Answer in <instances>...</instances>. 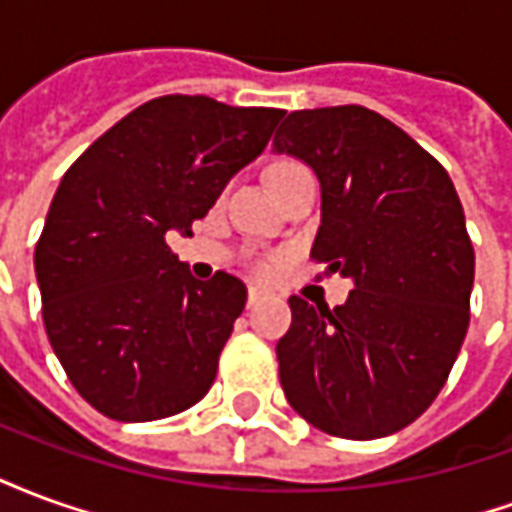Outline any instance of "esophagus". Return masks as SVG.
<instances>
[{"label": "esophagus", "instance_id": "esophagus-1", "mask_svg": "<svg viewBox=\"0 0 512 512\" xmlns=\"http://www.w3.org/2000/svg\"><path fill=\"white\" fill-rule=\"evenodd\" d=\"M266 299H268V293L260 288H249V293H246V304H249V307H255V304H260V301H266Z\"/></svg>", "mask_w": 512, "mask_h": 512}]
</instances>
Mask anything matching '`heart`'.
<instances>
[{"mask_svg": "<svg viewBox=\"0 0 512 512\" xmlns=\"http://www.w3.org/2000/svg\"><path fill=\"white\" fill-rule=\"evenodd\" d=\"M279 167H285V164H279ZM257 274H263V277H266L268 271H271V266H268V263H257Z\"/></svg>", "mask_w": 512, "mask_h": 512, "instance_id": "obj_1", "label": "heart"}]
</instances>
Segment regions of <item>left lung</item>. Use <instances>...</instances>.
Segmentation results:
<instances>
[{
    "mask_svg": "<svg viewBox=\"0 0 512 512\" xmlns=\"http://www.w3.org/2000/svg\"><path fill=\"white\" fill-rule=\"evenodd\" d=\"M274 150L321 180L310 257L354 282L329 307L290 296L279 381L310 425L340 439L406 428L447 384L469 329L474 249L447 169L365 106L290 112Z\"/></svg>",
    "mask_w": 512,
    "mask_h": 512,
    "instance_id": "left-lung-1",
    "label": "left lung"
}]
</instances>
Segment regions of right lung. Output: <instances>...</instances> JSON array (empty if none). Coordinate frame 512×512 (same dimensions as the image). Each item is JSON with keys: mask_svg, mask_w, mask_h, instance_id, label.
<instances>
[{"mask_svg": "<svg viewBox=\"0 0 512 512\" xmlns=\"http://www.w3.org/2000/svg\"><path fill=\"white\" fill-rule=\"evenodd\" d=\"M271 106L161 95L62 175L35 246L43 326L73 389L104 417L150 422L208 395L246 285L197 282L169 249L266 150Z\"/></svg>", "mask_w": 512, "mask_h": 512, "instance_id": "1", "label": "right lung"}]
</instances>
